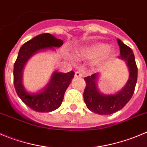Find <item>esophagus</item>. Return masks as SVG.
<instances>
[{"label":"esophagus","mask_w":147,"mask_h":147,"mask_svg":"<svg viewBox=\"0 0 147 147\" xmlns=\"http://www.w3.org/2000/svg\"><path fill=\"white\" fill-rule=\"evenodd\" d=\"M75 75L76 78H81V77H83V74L80 73V72H75Z\"/></svg>","instance_id":"1"}]
</instances>
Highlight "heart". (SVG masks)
I'll return each instance as SVG.
<instances>
[{
	"label": "heart",
	"instance_id": "b5f03b06",
	"mask_svg": "<svg viewBox=\"0 0 147 147\" xmlns=\"http://www.w3.org/2000/svg\"><path fill=\"white\" fill-rule=\"evenodd\" d=\"M112 53L113 52L109 49L108 45L98 42L80 49L76 53V57L81 59H91L98 58L102 56L105 58H108L112 56Z\"/></svg>",
	"mask_w": 147,
	"mask_h": 147
}]
</instances>
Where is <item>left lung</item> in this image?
I'll return each instance as SVG.
<instances>
[{
  "mask_svg": "<svg viewBox=\"0 0 147 147\" xmlns=\"http://www.w3.org/2000/svg\"><path fill=\"white\" fill-rule=\"evenodd\" d=\"M120 46V59L126 63L129 70V78L124 87L114 94H105L98 88L97 80L99 73L93 74L85 78L86 86L83 93V98L88 109L98 115H109L123 109L132 97L137 82L138 69L135 57L130 47L117 40Z\"/></svg>",
  "mask_w": 147,
  "mask_h": 147,
  "instance_id": "obj_1",
  "label": "left lung"
}]
</instances>
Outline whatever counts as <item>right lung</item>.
Listing matches in <instances>:
<instances>
[{
  "instance_id": "1",
  "label": "right lung",
  "mask_w": 147,
  "mask_h": 147,
  "mask_svg": "<svg viewBox=\"0 0 147 147\" xmlns=\"http://www.w3.org/2000/svg\"><path fill=\"white\" fill-rule=\"evenodd\" d=\"M64 42L49 33L38 35L25 42L20 49L13 66V84L22 101L32 110L38 112H50L61 106L64 93L70 84L75 72H53L48 84L38 92H29L23 85V71L26 64L32 57L40 51H54Z\"/></svg>"
}]
</instances>
